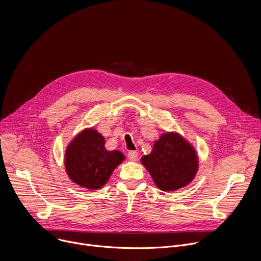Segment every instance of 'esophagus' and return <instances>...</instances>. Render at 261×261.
<instances>
[{"instance_id":"1","label":"esophagus","mask_w":261,"mask_h":261,"mask_svg":"<svg viewBox=\"0 0 261 261\" xmlns=\"http://www.w3.org/2000/svg\"><path fill=\"white\" fill-rule=\"evenodd\" d=\"M137 157H138V153L136 151H130L128 153V158L132 161H136L137 160Z\"/></svg>"}]
</instances>
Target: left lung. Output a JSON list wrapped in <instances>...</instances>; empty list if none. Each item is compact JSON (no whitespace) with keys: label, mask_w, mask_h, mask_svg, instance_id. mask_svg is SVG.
Masks as SVG:
<instances>
[{"label":"left lung","mask_w":261,"mask_h":261,"mask_svg":"<svg viewBox=\"0 0 261 261\" xmlns=\"http://www.w3.org/2000/svg\"><path fill=\"white\" fill-rule=\"evenodd\" d=\"M157 187L165 192L189 185L198 170L195 148L176 132L163 133L150 155L140 159Z\"/></svg>","instance_id":"8db88e82"}]
</instances>
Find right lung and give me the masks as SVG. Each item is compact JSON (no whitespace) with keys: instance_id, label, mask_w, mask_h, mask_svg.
Returning <instances> with one entry per match:
<instances>
[{"instance_id":"obj_1","label":"right lung","mask_w":261,"mask_h":261,"mask_svg":"<svg viewBox=\"0 0 261 261\" xmlns=\"http://www.w3.org/2000/svg\"><path fill=\"white\" fill-rule=\"evenodd\" d=\"M104 144V137L93 128L73 138L65 153L66 172L73 182L92 190L107 182L125 156L120 151H107Z\"/></svg>"}]
</instances>
